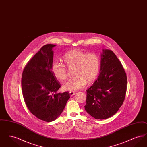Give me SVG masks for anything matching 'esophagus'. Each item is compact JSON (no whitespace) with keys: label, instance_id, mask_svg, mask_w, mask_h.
Masks as SVG:
<instances>
[{"label":"esophagus","instance_id":"obj_1","mask_svg":"<svg viewBox=\"0 0 147 147\" xmlns=\"http://www.w3.org/2000/svg\"><path fill=\"white\" fill-rule=\"evenodd\" d=\"M69 94H70V96H72L73 95H74L76 94V92H74V91H70L69 92Z\"/></svg>","mask_w":147,"mask_h":147}]
</instances>
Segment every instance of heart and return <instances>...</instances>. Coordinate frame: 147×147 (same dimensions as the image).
<instances>
[{"mask_svg":"<svg viewBox=\"0 0 147 147\" xmlns=\"http://www.w3.org/2000/svg\"><path fill=\"white\" fill-rule=\"evenodd\" d=\"M63 59L68 68H74L73 73L75 76L64 84V90L77 91L84 88L87 81L92 82L97 77L100 70V60L96 53H86L76 49L66 53ZM52 71L59 81H64L67 78V68L62 63L53 62L52 65Z\"/></svg>","mask_w":147,"mask_h":147,"instance_id":"b5f03b06","label":"heart"}]
</instances>
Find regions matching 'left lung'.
<instances>
[{"instance_id": "1", "label": "left lung", "mask_w": 147, "mask_h": 147, "mask_svg": "<svg viewBox=\"0 0 147 147\" xmlns=\"http://www.w3.org/2000/svg\"><path fill=\"white\" fill-rule=\"evenodd\" d=\"M101 53L100 74L86 90L85 110L95 119L111 117L119 110L125 100L127 76L115 54L110 49Z\"/></svg>"}]
</instances>
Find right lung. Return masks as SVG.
<instances>
[{"mask_svg": "<svg viewBox=\"0 0 147 147\" xmlns=\"http://www.w3.org/2000/svg\"><path fill=\"white\" fill-rule=\"evenodd\" d=\"M44 45L24 68L21 78L22 92L29 111L37 118L52 122L63 112L69 92L56 93L61 85L52 71L53 48Z\"/></svg>", "mask_w": 147, "mask_h": 147, "instance_id": "1", "label": "right lung"}]
</instances>
